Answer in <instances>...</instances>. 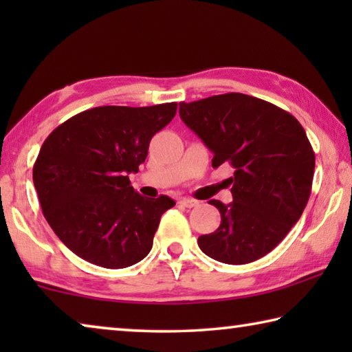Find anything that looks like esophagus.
<instances>
[{
	"label": "esophagus",
	"mask_w": 352,
	"mask_h": 352,
	"mask_svg": "<svg viewBox=\"0 0 352 352\" xmlns=\"http://www.w3.org/2000/svg\"><path fill=\"white\" fill-rule=\"evenodd\" d=\"M178 204H180L184 208H194V206L199 205V201L192 200V199H182L180 201H178Z\"/></svg>",
	"instance_id": "34e87169"
}]
</instances>
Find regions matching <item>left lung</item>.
I'll list each match as a JSON object with an SVG mask.
<instances>
[{
  "label": "left lung",
  "mask_w": 352,
  "mask_h": 352,
  "mask_svg": "<svg viewBox=\"0 0 352 352\" xmlns=\"http://www.w3.org/2000/svg\"><path fill=\"white\" fill-rule=\"evenodd\" d=\"M180 118L228 164L233 201L210 200L220 226L199 237L201 252L223 264H248L270 253L294 226L312 190L315 153L295 116L242 93L180 102Z\"/></svg>",
  "instance_id": "1"
}]
</instances>
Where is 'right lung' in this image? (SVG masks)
<instances>
[{
  "mask_svg": "<svg viewBox=\"0 0 352 352\" xmlns=\"http://www.w3.org/2000/svg\"><path fill=\"white\" fill-rule=\"evenodd\" d=\"M177 102L94 107L56 127L41 146L32 178L43 216L79 258L105 269L144 259L168 195L142 197L129 174L144 163L152 136L174 119Z\"/></svg>",
  "mask_w": 352,
  "mask_h": 352,
  "instance_id": "1",
  "label": "right lung"
}]
</instances>
